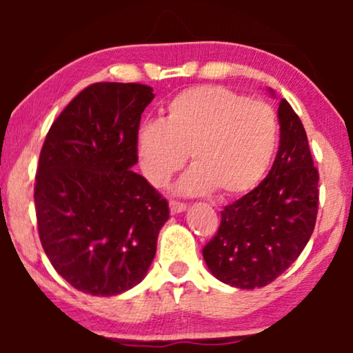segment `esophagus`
Returning a JSON list of instances; mask_svg holds the SVG:
<instances>
[{
    "instance_id": "1",
    "label": "esophagus",
    "mask_w": 353,
    "mask_h": 353,
    "mask_svg": "<svg viewBox=\"0 0 353 353\" xmlns=\"http://www.w3.org/2000/svg\"><path fill=\"white\" fill-rule=\"evenodd\" d=\"M168 205H170V212H172V214H181V212L186 210V204H185V202L170 201V202H168Z\"/></svg>"
}]
</instances>
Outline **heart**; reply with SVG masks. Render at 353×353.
I'll use <instances>...</instances> for the list:
<instances>
[{
  "instance_id": "heart-1",
  "label": "heart",
  "mask_w": 353,
  "mask_h": 353,
  "mask_svg": "<svg viewBox=\"0 0 353 353\" xmlns=\"http://www.w3.org/2000/svg\"><path fill=\"white\" fill-rule=\"evenodd\" d=\"M278 117L265 101L219 85L178 93L162 120L138 130L137 149L143 175L165 186L190 152L194 163L176 185L181 194L215 188L223 196L243 194L259 185L278 146Z\"/></svg>"
}]
</instances>
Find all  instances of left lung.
Wrapping results in <instances>:
<instances>
[{
	"mask_svg": "<svg viewBox=\"0 0 353 353\" xmlns=\"http://www.w3.org/2000/svg\"><path fill=\"white\" fill-rule=\"evenodd\" d=\"M279 149L257 188L221 210L202 255L212 274L241 289L263 288L296 262L315 230L318 175L305 128L291 104L278 108Z\"/></svg>",
	"mask_w": 353,
	"mask_h": 353,
	"instance_id": "obj_1",
	"label": "left lung"
}]
</instances>
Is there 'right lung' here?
I'll return each mask as SVG.
<instances>
[{"instance_id":"obj_1","label":"right lung","mask_w":353,"mask_h":353,"mask_svg":"<svg viewBox=\"0 0 353 353\" xmlns=\"http://www.w3.org/2000/svg\"><path fill=\"white\" fill-rule=\"evenodd\" d=\"M141 83L101 81L80 91L51 125L35 176L38 234L57 273L91 296H117L151 267L168 204L132 167Z\"/></svg>"}]
</instances>
